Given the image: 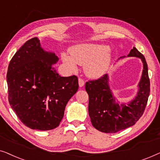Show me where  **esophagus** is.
Segmentation results:
<instances>
[{
  "label": "esophagus",
  "mask_w": 160,
  "mask_h": 160,
  "mask_svg": "<svg viewBox=\"0 0 160 160\" xmlns=\"http://www.w3.org/2000/svg\"><path fill=\"white\" fill-rule=\"evenodd\" d=\"M84 81L82 79V78H78V85H79L80 87H84Z\"/></svg>",
  "instance_id": "34e87169"
}]
</instances>
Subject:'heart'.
<instances>
[{"mask_svg": "<svg viewBox=\"0 0 160 160\" xmlns=\"http://www.w3.org/2000/svg\"><path fill=\"white\" fill-rule=\"evenodd\" d=\"M71 55L62 54L63 62L71 71L77 69V64L84 65V73L91 78H98L108 71L111 60L108 47L96 43H82L72 47Z\"/></svg>", "mask_w": 160, "mask_h": 160, "instance_id": "heart-1", "label": "heart"}]
</instances>
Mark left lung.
<instances>
[{
  "mask_svg": "<svg viewBox=\"0 0 160 160\" xmlns=\"http://www.w3.org/2000/svg\"><path fill=\"white\" fill-rule=\"evenodd\" d=\"M128 57L140 58L143 66L137 95L128 104L119 103L113 96L108 74L98 80L89 81L85 84L89 95L88 111L92 124L100 132L114 133L134 125L146 108L150 92L147 63L144 56L135 47L131 49Z\"/></svg>",
  "mask_w": 160,
  "mask_h": 160,
  "instance_id": "1",
  "label": "left lung"
}]
</instances>
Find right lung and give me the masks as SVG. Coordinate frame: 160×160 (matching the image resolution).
<instances>
[{
    "mask_svg": "<svg viewBox=\"0 0 160 160\" xmlns=\"http://www.w3.org/2000/svg\"><path fill=\"white\" fill-rule=\"evenodd\" d=\"M58 60L35 37L22 46L8 65V102L21 122L32 130L58 127L68 102L78 89L76 76L62 77L52 66Z\"/></svg>",
    "mask_w": 160,
    "mask_h": 160,
    "instance_id": "right-lung-1",
    "label": "right lung"
}]
</instances>
